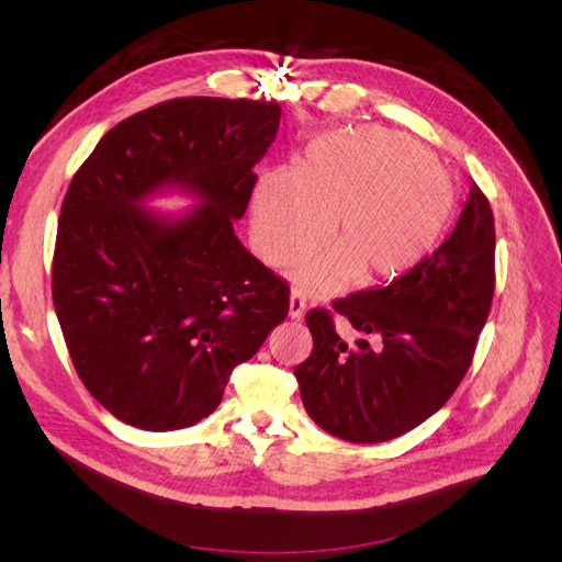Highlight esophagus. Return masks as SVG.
<instances>
[{"label":"esophagus","mask_w":562,"mask_h":562,"mask_svg":"<svg viewBox=\"0 0 562 562\" xmlns=\"http://www.w3.org/2000/svg\"><path fill=\"white\" fill-rule=\"evenodd\" d=\"M304 307H307V304H304L302 293H300V291H293V293H291V304H288V314H291V318L300 321V318L304 316Z\"/></svg>","instance_id":"obj_1"}]
</instances>
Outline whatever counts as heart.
I'll list each match as a JSON object with an SVG mask.
<instances>
[{
  "label": "heart",
  "instance_id": "heart-1",
  "mask_svg": "<svg viewBox=\"0 0 562 562\" xmlns=\"http://www.w3.org/2000/svg\"><path fill=\"white\" fill-rule=\"evenodd\" d=\"M457 190L417 143L382 128L333 133L304 149L295 173L267 171L250 196L252 244L269 265L304 255L300 293H335L351 279L391 281L417 267L448 229Z\"/></svg>",
  "mask_w": 562,
  "mask_h": 562
}]
</instances>
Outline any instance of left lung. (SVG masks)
<instances>
[{"label":"left lung","mask_w":562,"mask_h":562,"mask_svg":"<svg viewBox=\"0 0 562 562\" xmlns=\"http://www.w3.org/2000/svg\"><path fill=\"white\" fill-rule=\"evenodd\" d=\"M495 293V217L471 187L448 239L398 279L333 302L356 333H335L326 310L307 314L314 351L295 368L304 411L349 443H382L446 405L467 375Z\"/></svg>","instance_id":"left-lung-1"}]
</instances>
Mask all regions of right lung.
<instances>
[{
	"mask_svg": "<svg viewBox=\"0 0 562 562\" xmlns=\"http://www.w3.org/2000/svg\"><path fill=\"white\" fill-rule=\"evenodd\" d=\"M281 108L176 98L108 131L65 194L54 307L91 396L143 431L209 417L288 316V285L234 234ZM193 201L180 212L159 195Z\"/></svg>",
	"mask_w": 562,
	"mask_h": 562,
	"instance_id": "1",
	"label": "right lung"
}]
</instances>
